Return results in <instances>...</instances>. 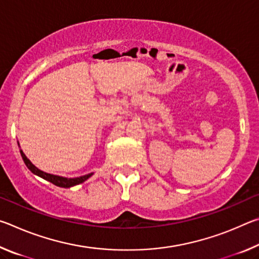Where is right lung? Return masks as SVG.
Instances as JSON below:
<instances>
[{
	"label": "right lung",
	"mask_w": 259,
	"mask_h": 259,
	"mask_svg": "<svg viewBox=\"0 0 259 259\" xmlns=\"http://www.w3.org/2000/svg\"><path fill=\"white\" fill-rule=\"evenodd\" d=\"M20 154L21 157H23V160L25 162V164L27 168L32 171L33 174L37 175V176L42 177L43 179H46V181L50 182L52 184H55L56 186H59V187H72L74 185H78V184H81L83 182H85L88 178H89L91 175L93 174H88L84 175V176H81V177H76V178H65V177H60V176H56V175H51V174H47V172H43L41 171L40 169H37L36 166H35L32 162H30L26 155L23 153V151H20Z\"/></svg>",
	"instance_id": "add662e5"
}]
</instances>
